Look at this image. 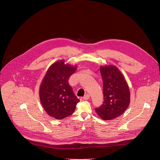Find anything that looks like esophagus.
Instances as JSON below:
<instances>
[{"mask_svg":"<svg viewBox=\"0 0 160 160\" xmlns=\"http://www.w3.org/2000/svg\"><path fill=\"white\" fill-rule=\"evenodd\" d=\"M83 99H85V100H87V99H90V96H89V94H86V95H85L84 96V97L83 98Z\"/></svg>","mask_w":160,"mask_h":160,"instance_id":"1","label":"esophagus"}]
</instances>
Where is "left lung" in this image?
<instances>
[{"instance_id": "left-lung-1", "label": "left lung", "mask_w": 160, "mask_h": 160, "mask_svg": "<svg viewBox=\"0 0 160 160\" xmlns=\"http://www.w3.org/2000/svg\"><path fill=\"white\" fill-rule=\"evenodd\" d=\"M103 82V104L95 110L104 120L115 119L125 111L130 104L128 83L118 68L114 65L100 67Z\"/></svg>"}]
</instances>
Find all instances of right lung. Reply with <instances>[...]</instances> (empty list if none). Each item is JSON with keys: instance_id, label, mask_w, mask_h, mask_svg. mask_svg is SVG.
<instances>
[{"instance_id": "obj_1", "label": "right lung", "mask_w": 160, "mask_h": 160, "mask_svg": "<svg viewBox=\"0 0 160 160\" xmlns=\"http://www.w3.org/2000/svg\"><path fill=\"white\" fill-rule=\"evenodd\" d=\"M75 66L64 60L54 62L44 76L39 88V97L43 109L57 120L72 115L79 99L68 83L70 77L76 71Z\"/></svg>"}]
</instances>
